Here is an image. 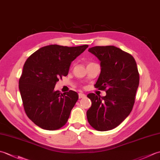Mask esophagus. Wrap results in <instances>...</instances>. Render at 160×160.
<instances>
[{
    "label": "esophagus",
    "mask_w": 160,
    "mask_h": 160,
    "mask_svg": "<svg viewBox=\"0 0 160 160\" xmlns=\"http://www.w3.org/2000/svg\"><path fill=\"white\" fill-rule=\"evenodd\" d=\"M78 96H79V98H84L86 97V95L82 93H78Z\"/></svg>",
    "instance_id": "34e87169"
}]
</instances>
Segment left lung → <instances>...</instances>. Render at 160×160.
Listing matches in <instances>:
<instances>
[{
	"label": "left lung",
	"instance_id": "left-lung-1",
	"mask_svg": "<svg viewBox=\"0 0 160 160\" xmlns=\"http://www.w3.org/2000/svg\"><path fill=\"white\" fill-rule=\"evenodd\" d=\"M88 51L100 61L101 72L95 87L107 90L103 97L87 95L92 103L87 120L97 131H109L120 125L133 107L140 82L137 64L131 54L115 46H96Z\"/></svg>",
	"mask_w": 160,
	"mask_h": 160
}]
</instances>
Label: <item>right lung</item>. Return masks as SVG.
<instances>
[{
	"instance_id": "obj_1",
	"label": "right lung",
	"mask_w": 160,
	"mask_h": 160,
	"mask_svg": "<svg viewBox=\"0 0 160 160\" xmlns=\"http://www.w3.org/2000/svg\"><path fill=\"white\" fill-rule=\"evenodd\" d=\"M89 45L43 47L30 56L23 66L19 90L28 117L46 130H57L68 121L78 94L62 93L54 87L60 78L67 76L69 67Z\"/></svg>"
}]
</instances>
